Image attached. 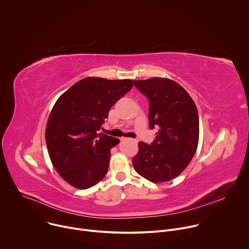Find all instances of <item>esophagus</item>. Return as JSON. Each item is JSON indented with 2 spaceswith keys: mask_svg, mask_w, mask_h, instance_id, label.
Segmentation results:
<instances>
[{
  "mask_svg": "<svg viewBox=\"0 0 249 249\" xmlns=\"http://www.w3.org/2000/svg\"><path fill=\"white\" fill-rule=\"evenodd\" d=\"M121 141H132L134 143H137V141L134 139H129V138H121Z\"/></svg>",
  "mask_w": 249,
  "mask_h": 249,
  "instance_id": "1",
  "label": "esophagus"
}]
</instances>
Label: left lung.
I'll use <instances>...</instances> for the list:
<instances>
[{"label": "left lung", "instance_id": "left-lung-1", "mask_svg": "<svg viewBox=\"0 0 249 249\" xmlns=\"http://www.w3.org/2000/svg\"><path fill=\"white\" fill-rule=\"evenodd\" d=\"M135 87L150 101L149 124L159 128L151 145L139 142L133 158L135 170L154 183L178 176L193 159L199 142L196 104L176 82L165 78L134 81Z\"/></svg>", "mask_w": 249, "mask_h": 249}]
</instances>
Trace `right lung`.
I'll return each instance as SVG.
<instances>
[{
	"instance_id": "right-lung-1",
	"label": "right lung",
	"mask_w": 249,
	"mask_h": 249,
	"mask_svg": "<svg viewBox=\"0 0 249 249\" xmlns=\"http://www.w3.org/2000/svg\"><path fill=\"white\" fill-rule=\"evenodd\" d=\"M133 87V80L88 77L55 102L45 139L50 160L62 178L79 189L97 184L108 170L110 150L119 140L97 131L112 106Z\"/></svg>"
}]
</instances>
